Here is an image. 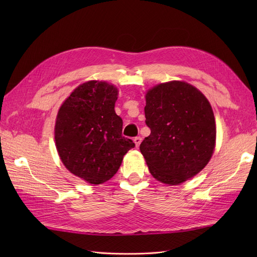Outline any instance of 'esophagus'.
Segmentation results:
<instances>
[{"label": "esophagus", "instance_id": "esophagus-1", "mask_svg": "<svg viewBox=\"0 0 257 257\" xmlns=\"http://www.w3.org/2000/svg\"><path fill=\"white\" fill-rule=\"evenodd\" d=\"M134 143H135L136 148H138V147H139V145H141V143H142V137H141V136H137V137H135V138H134Z\"/></svg>", "mask_w": 257, "mask_h": 257}]
</instances>
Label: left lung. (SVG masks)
<instances>
[{"instance_id":"1","label":"left lung","mask_w":257,"mask_h":257,"mask_svg":"<svg viewBox=\"0 0 257 257\" xmlns=\"http://www.w3.org/2000/svg\"><path fill=\"white\" fill-rule=\"evenodd\" d=\"M146 124L151 134L141 152L157 180L177 185L208 164L215 146V120L208 99L184 81H169L147 92Z\"/></svg>"}]
</instances>
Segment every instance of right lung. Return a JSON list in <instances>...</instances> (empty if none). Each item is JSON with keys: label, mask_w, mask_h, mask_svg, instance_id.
Instances as JSON below:
<instances>
[{"label": "right lung", "mask_w": 257, "mask_h": 257, "mask_svg": "<svg viewBox=\"0 0 257 257\" xmlns=\"http://www.w3.org/2000/svg\"><path fill=\"white\" fill-rule=\"evenodd\" d=\"M118 90L105 81L80 84L59 109L54 139L64 166L91 184H102L118 172L123 157L135 147L122 136L114 111Z\"/></svg>", "instance_id": "right-lung-1"}]
</instances>
